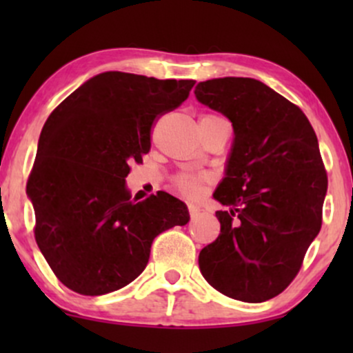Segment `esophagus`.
Returning <instances> with one entry per match:
<instances>
[{
    "label": "esophagus",
    "mask_w": 353,
    "mask_h": 353,
    "mask_svg": "<svg viewBox=\"0 0 353 353\" xmlns=\"http://www.w3.org/2000/svg\"><path fill=\"white\" fill-rule=\"evenodd\" d=\"M188 209H189V214H190V217H192V219L197 217V216H199V214H201V209L197 208L196 204H189Z\"/></svg>",
    "instance_id": "1"
}]
</instances>
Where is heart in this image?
<instances>
[{
    "label": "heart",
    "mask_w": 353,
    "mask_h": 353,
    "mask_svg": "<svg viewBox=\"0 0 353 353\" xmlns=\"http://www.w3.org/2000/svg\"><path fill=\"white\" fill-rule=\"evenodd\" d=\"M176 182H177V188H179L181 190H184V192H188V194H194V192H197V189H199L201 177L188 176V174H184V176L177 177Z\"/></svg>",
    "instance_id": "b5f03b06"
}]
</instances>
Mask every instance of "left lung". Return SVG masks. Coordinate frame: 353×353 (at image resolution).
<instances>
[{
    "instance_id": "8db88e82",
    "label": "left lung",
    "mask_w": 353,
    "mask_h": 353,
    "mask_svg": "<svg viewBox=\"0 0 353 353\" xmlns=\"http://www.w3.org/2000/svg\"><path fill=\"white\" fill-rule=\"evenodd\" d=\"M196 98L234 128L225 177L214 192L221 234L199 254L214 289L265 302L289 287L322 225L327 172L302 109L252 78L202 81Z\"/></svg>"
}]
</instances>
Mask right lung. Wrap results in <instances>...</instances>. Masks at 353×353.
Listing matches in <instances>:
<instances>
[{
	"instance_id": "obj_1",
	"label": "right lung",
	"mask_w": 353,
	"mask_h": 353,
	"mask_svg": "<svg viewBox=\"0 0 353 353\" xmlns=\"http://www.w3.org/2000/svg\"><path fill=\"white\" fill-rule=\"evenodd\" d=\"M194 84L101 72L44 123L26 192L36 244L68 289L103 295L128 285L148 265L154 239L189 222L184 202L163 190L132 202L125 177L151 149L157 117Z\"/></svg>"
}]
</instances>
